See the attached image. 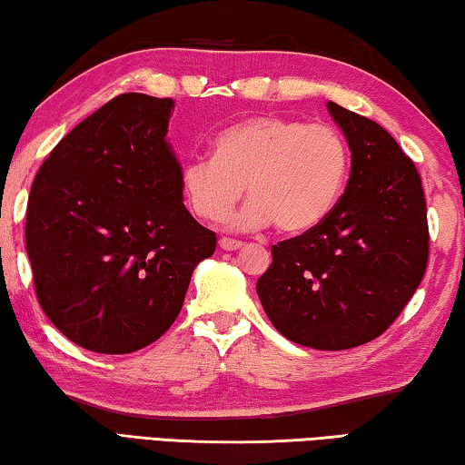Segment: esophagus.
<instances>
[{"instance_id":"esophagus-1","label":"esophagus","mask_w":465,"mask_h":465,"mask_svg":"<svg viewBox=\"0 0 465 465\" xmlns=\"http://www.w3.org/2000/svg\"><path fill=\"white\" fill-rule=\"evenodd\" d=\"M220 249H224V251H239V249H242V242L241 241H234V239H220Z\"/></svg>"}]
</instances>
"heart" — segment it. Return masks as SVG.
Segmentation results:
<instances>
[{
	"mask_svg": "<svg viewBox=\"0 0 465 465\" xmlns=\"http://www.w3.org/2000/svg\"><path fill=\"white\" fill-rule=\"evenodd\" d=\"M216 156H192L181 187L195 216L224 218L242 192L249 202L228 224L296 234L330 214L348 174L344 135L327 124L263 115L224 129Z\"/></svg>",
	"mask_w": 465,
	"mask_h": 465,
	"instance_id": "b5f03b06",
	"label": "heart"
}]
</instances>
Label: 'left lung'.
Listing matches in <instances>:
<instances>
[{
  "mask_svg": "<svg viewBox=\"0 0 465 465\" xmlns=\"http://www.w3.org/2000/svg\"><path fill=\"white\" fill-rule=\"evenodd\" d=\"M352 152L346 192L317 226L272 247L257 294L294 344L346 350L390 327L429 262V223L414 163L385 129L327 103Z\"/></svg>",
  "mask_w": 465,
  "mask_h": 465,
  "instance_id": "1",
  "label": "left lung"
}]
</instances>
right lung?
I'll return each mask as SVG.
<instances>
[{
	"mask_svg": "<svg viewBox=\"0 0 465 465\" xmlns=\"http://www.w3.org/2000/svg\"><path fill=\"white\" fill-rule=\"evenodd\" d=\"M173 98L119 94L75 125L36 173L26 251L45 315L98 354L169 330L216 234L183 205L166 142Z\"/></svg>",
	"mask_w": 465,
	"mask_h": 465,
	"instance_id": "add662e5",
	"label": "right lung"
}]
</instances>
